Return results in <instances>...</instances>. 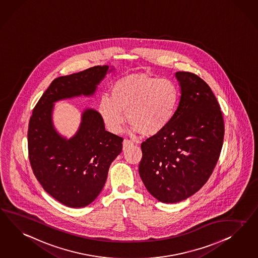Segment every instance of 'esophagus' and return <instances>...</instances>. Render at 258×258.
I'll list each match as a JSON object with an SVG mask.
<instances>
[{
    "mask_svg": "<svg viewBox=\"0 0 258 258\" xmlns=\"http://www.w3.org/2000/svg\"><path fill=\"white\" fill-rule=\"evenodd\" d=\"M133 144H134V143H133L132 140H124V141H123V149L125 150L127 147H132V146H133Z\"/></svg>",
    "mask_w": 258,
    "mask_h": 258,
    "instance_id": "esophagus-1",
    "label": "esophagus"
}]
</instances>
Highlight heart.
Returning a JSON list of instances; mask_svg holds the SVG:
<instances>
[{
    "instance_id": "b5f03b06",
    "label": "heart",
    "mask_w": 258,
    "mask_h": 258,
    "mask_svg": "<svg viewBox=\"0 0 258 258\" xmlns=\"http://www.w3.org/2000/svg\"><path fill=\"white\" fill-rule=\"evenodd\" d=\"M111 97L104 95L98 111L111 133H118L125 124V114L133 130L152 136L166 128L179 103V89L168 78L134 74L116 81Z\"/></svg>"
}]
</instances>
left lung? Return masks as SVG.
<instances>
[{
  "label": "left lung",
  "mask_w": 258,
  "mask_h": 258,
  "mask_svg": "<svg viewBox=\"0 0 258 258\" xmlns=\"http://www.w3.org/2000/svg\"><path fill=\"white\" fill-rule=\"evenodd\" d=\"M179 104L171 123L146 140L139 174L147 190L162 203L195 195L209 180L223 147V113L213 92L196 74L178 71Z\"/></svg>",
  "instance_id": "obj_1"
}]
</instances>
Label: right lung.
I'll list each match as a JSON object with an SVG mask.
<instances>
[{
  "label": "right lung",
  "mask_w": 258,
  "mask_h": 258,
  "mask_svg": "<svg viewBox=\"0 0 258 258\" xmlns=\"http://www.w3.org/2000/svg\"><path fill=\"white\" fill-rule=\"evenodd\" d=\"M109 66H97L52 81L35 105L28 127L29 160L36 179L58 202L84 208L100 194L123 138L105 131L100 113L86 109L76 134L66 139L52 123L53 103L92 96Z\"/></svg>",
  "instance_id": "add662e5"
}]
</instances>
